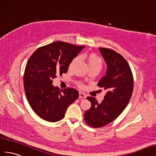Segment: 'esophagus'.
Returning a JSON list of instances; mask_svg holds the SVG:
<instances>
[{
    "mask_svg": "<svg viewBox=\"0 0 156 156\" xmlns=\"http://www.w3.org/2000/svg\"><path fill=\"white\" fill-rule=\"evenodd\" d=\"M86 95L85 93H83L82 92H80L79 93V97L80 98H86Z\"/></svg>",
    "mask_w": 156,
    "mask_h": 156,
    "instance_id": "esophagus-1",
    "label": "esophagus"
}]
</instances>
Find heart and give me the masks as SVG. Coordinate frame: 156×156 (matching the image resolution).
Returning <instances> with one entry per match:
<instances>
[{"mask_svg": "<svg viewBox=\"0 0 156 156\" xmlns=\"http://www.w3.org/2000/svg\"><path fill=\"white\" fill-rule=\"evenodd\" d=\"M79 57H80V58L86 60L87 65L89 66H90V69L98 68L99 69H101L102 66H103V59H101V57L97 55V54H95V53H90V54H87V55L82 54L80 55ZM78 61H79V58L78 57H76L71 60L69 64V69H72L74 66L76 65ZM78 86L81 88H83L84 87V86H85L80 82L78 83Z\"/></svg>", "mask_w": 156, "mask_h": 156, "instance_id": "heart-1", "label": "heart"}]
</instances>
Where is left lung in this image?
Returning a JSON list of instances; mask_svg holds the SVG:
<instances>
[{"mask_svg": "<svg viewBox=\"0 0 156 156\" xmlns=\"http://www.w3.org/2000/svg\"><path fill=\"white\" fill-rule=\"evenodd\" d=\"M99 50L107 70L97 86L106 93L101 103L95 97H87L91 106L83 116L87 125L95 128L103 127L116 119L128 105L133 90V76L126 59L112 49L99 48Z\"/></svg>", "mask_w": 156, "mask_h": 156, "instance_id": "left-lung-1", "label": "left lung"}]
</instances>
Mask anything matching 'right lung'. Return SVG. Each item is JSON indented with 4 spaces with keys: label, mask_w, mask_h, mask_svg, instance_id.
Segmentation results:
<instances>
[{
    "label": "right lung",
    "mask_w": 156,
    "mask_h": 156,
    "mask_svg": "<svg viewBox=\"0 0 156 156\" xmlns=\"http://www.w3.org/2000/svg\"><path fill=\"white\" fill-rule=\"evenodd\" d=\"M84 46L57 41L38 48L26 65L23 86L27 99L42 119L56 122L62 119L69 106L79 97L78 91L53 87V79L67 72L70 62Z\"/></svg>",
    "instance_id": "add662e5"
}]
</instances>
